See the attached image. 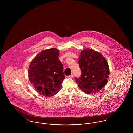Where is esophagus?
Wrapping results in <instances>:
<instances>
[{
    "instance_id": "34e87169",
    "label": "esophagus",
    "mask_w": 133,
    "mask_h": 133,
    "mask_svg": "<svg viewBox=\"0 0 133 133\" xmlns=\"http://www.w3.org/2000/svg\"><path fill=\"white\" fill-rule=\"evenodd\" d=\"M73 77H74V76H73V74H71V75H70L69 76H67L68 78H72Z\"/></svg>"
}]
</instances>
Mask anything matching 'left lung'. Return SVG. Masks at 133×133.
Here are the masks:
<instances>
[{
  "instance_id": "left-lung-1",
  "label": "left lung",
  "mask_w": 133,
  "mask_h": 133,
  "mask_svg": "<svg viewBox=\"0 0 133 133\" xmlns=\"http://www.w3.org/2000/svg\"><path fill=\"white\" fill-rule=\"evenodd\" d=\"M80 54L78 62L82 74L80 78H75L76 83L86 94L96 93L108 82L107 61L101 53L90 48L84 49Z\"/></svg>"
}]
</instances>
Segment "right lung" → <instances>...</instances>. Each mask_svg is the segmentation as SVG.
Instances as JSON below:
<instances>
[{
  "label": "right lung",
  "mask_w": 133,
  "mask_h": 133,
  "mask_svg": "<svg viewBox=\"0 0 133 133\" xmlns=\"http://www.w3.org/2000/svg\"><path fill=\"white\" fill-rule=\"evenodd\" d=\"M59 51L52 48L42 51L32 60L28 70L29 80L36 91L45 97L58 93L65 79Z\"/></svg>",
  "instance_id": "1"
}]
</instances>
